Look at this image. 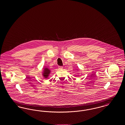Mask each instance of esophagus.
<instances>
[{
    "instance_id": "esophagus-1",
    "label": "esophagus",
    "mask_w": 125,
    "mask_h": 125,
    "mask_svg": "<svg viewBox=\"0 0 125 125\" xmlns=\"http://www.w3.org/2000/svg\"><path fill=\"white\" fill-rule=\"evenodd\" d=\"M58 68H59V69H62L63 68V66H59Z\"/></svg>"
}]
</instances>
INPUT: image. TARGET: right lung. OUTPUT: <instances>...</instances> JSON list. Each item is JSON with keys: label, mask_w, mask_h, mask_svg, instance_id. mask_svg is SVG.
I'll use <instances>...</instances> for the list:
<instances>
[{"label": "right lung", "mask_w": 125, "mask_h": 125, "mask_svg": "<svg viewBox=\"0 0 125 125\" xmlns=\"http://www.w3.org/2000/svg\"><path fill=\"white\" fill-rule=\"evenodd\" d=\"M44 73H43V75L45 77H47V76L49 75V73H50V70H49L47 68H45L44 69Z\"/></svg>", "instance_id": "obj_1"}]
</instances>
